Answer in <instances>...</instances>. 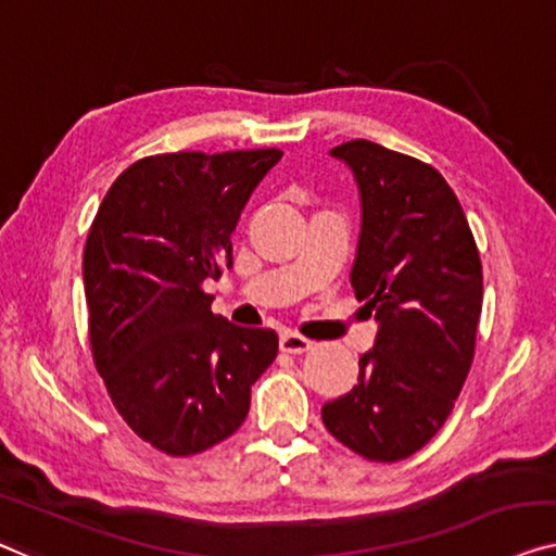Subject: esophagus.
<instances>
[{
    "label": "esophagus",
    "instance_id": "1",
    "mask_svg": "<svg viewBox=\"0 0 556 556\" xmlns=\"http://www.w3.org/2000/svg\"><path fill=\"white\" fill-rule=\"evenodd\" d=\"M312 344L314 342H309V339L302 337V334H294V331H285V334H281V339H279V350L287 352V354H304V352L312 350Z\"/></svg>",
    "mask_w": 556,
    "mask_h": 556
}]
</instances>
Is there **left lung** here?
<instances>
[{"instance_id": "obj_1", "label": "left lung", "mask_w": 556, "mask_h": 556, "mask_svg": "<svg viewBox=\"0 0 556 556\" xmlns=\"http://www.w3.org/2000/svg\"><path fill=\"white\" fill-rule=\"evenodd\" d=\"M331 154L359 185L352 287L379 331L359 357V382L321 407V421L364 459H407L442 429L469 375L482 262L457 194L432 164L369 139Z\"/></svg>"}]
</instances>
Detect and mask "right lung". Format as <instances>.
Wrapping results in <instances>:
<instances>
[{
    "label": "right lung",
    "instance_id": "right-lung-1",
    "mask_svg": "<svg viewBox=\"0 0 556 556\" xmlns=\"http://www.w3.org/2000/svg\"><path fill=\"white\" fill-rule=\"evenodd\" d=\"M279 149L169 152L129 164L85 244L89 346L131 432L169 457L225 442L277 357L271 329L212 312L206 279L231 267V231Z\"/></svg>",
    "mask_w": 556,
    "mask_h": 556
}]
</instances>
